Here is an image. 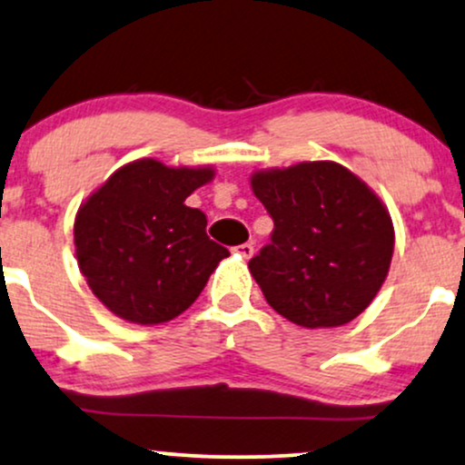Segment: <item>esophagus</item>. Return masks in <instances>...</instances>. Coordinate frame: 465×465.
I'll return each instance as SVG.
<instances>
[{"mask_svg":"<svg viewBox=\"0 0 465 465\" xmlns=\"http://www.w3.org/2000/svg\"><path fill=\"white\" fill-rule=\"evenodd\" d=\"M237 252L243 256V259H250V256L254 254V245L252 243H242L237 245Z\"/></svg>","mask_w":465,"mask_h":465,"instance_id":"esophagus-1","label":"esophagus"}]
</instances>
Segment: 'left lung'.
Instances as JSON below:
<instances>
[{
  "label": "left lung",
  "mask_w": 465,
  "mask_h": 465,
  "mask_svg": "<svg viewBox=\"0 0 465 465\" xmlns=\"http://www.w3.org/2000/svg\"><path fill=\"white\" fill-rule=\"evenodd\" d=\"M274 220L250 274L272 309L304 329L348 324L390 272L394 223L383 202L340 163H298L250 178Z\"/></svg>",
  "instance_id": "1"
}]
</instances>
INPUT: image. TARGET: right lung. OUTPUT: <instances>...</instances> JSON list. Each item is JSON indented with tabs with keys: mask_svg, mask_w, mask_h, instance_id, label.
I'll return each mask as SVG.
<instances>
[{
	"mask_svg": "<svg viewBox=\"0 0 465 465\" xmlns=\"http://www.w3.org/2000/svg\"><path fill=\"white\" fill-rule=\"evenodd\" d=\"M213 167L128 163L80 206L75 256L91 292L117 318L161 324L187 311L228 250L211 242L206 215L184 200Z\"/></svg>",
	"mask_w": 465,
	"mask_h": 465,
	"instance_id": "right-lung-1",
	"label": "right lung"
}]
</instances>
